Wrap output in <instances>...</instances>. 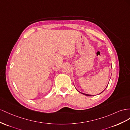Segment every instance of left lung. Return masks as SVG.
<instances>
[{"mask_svg":"<svg viewBox=\"0 0 130 130\" xmlns=\"http://www.w3.org/2000/svg\"><path fill=\"white\" fill-rule=\"evenodd\" d=\"M77 91H78V90H77ZM78 91V92H79V91ZM103 91H102V92H103ZM102 92H101V93H100V94H101ZM80 93H81V94H83V95H86V96H92V95H89V94H84V93H82V92H80Z\"/></svg>","mask_w":130,"mask_h":130,"instance_id":"left-lung-1","label":"left lung"}]
</instances>
